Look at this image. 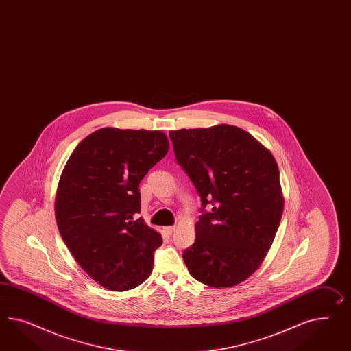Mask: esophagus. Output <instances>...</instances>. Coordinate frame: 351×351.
I'll return each instance as SVG.
<instances>
[{
  "mask_svg": "<svg viewBox=\"0 0 351 351\" xmlns=\"http://www.w3.org/2000/svg\"><path fill=\"white\" fill-rule=\"evenodd\" d=\"M175 230H176V226H169V228H163V232L166 235H171V234H173Z\"/></svg>",
  "mask_w": 351,
  "mask_h": 351,
  "instance_id": "obj_1",
  "label": "esophagus"
}]
</instances>
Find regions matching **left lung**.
<instances>
[{"instance_id": "left-lung-1", "label": "left lung", "mask_w": 351, "mask_h": 351, "mask_svg": "<svg viewBox=\"0 0 351 351\" xmlns=\"http://www.w3.org/2000/svg\"><path fill=\"white\" fill-rule=\"evenodd\" d=\"M178 163L212 204L184 250L190 275L222 289L245 281L262 265L280 225L284 195L274 154L253 135L228 123L171 130Z\"/></svg>"}]
</instances>
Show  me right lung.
<instances>
[{
  "mask_svg": "<svg viewBox=\"0 0 351 351\" xmlns=\"http://www.w3.org/2000/svg\"><path fill=\"white\" fill-rule=\"evenodd\" d=\"M169 152L161 130L104 128L69 157L55 216L64 243L97 284L126 291L144 282L162 237L141 213L139 184Z\"/></svg>",
  "mask_w": 351,
  "mask_h": 351,
  "instance_id": "1",
  "label": "right lung"
}]
</instances>
